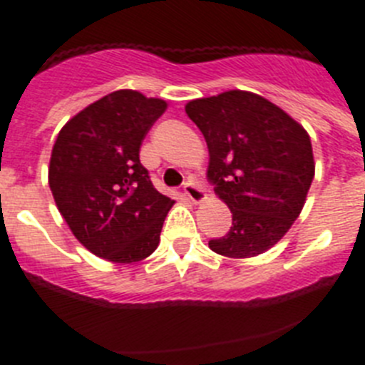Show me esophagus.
Instances as JSON below:
<instances>
[{
  "label": "esophagus",
  "mask_w": 365,
  "mask_h": 365,
  "mask_svg": "<svg viewBox=\"0 0 365 365\" xmlns=\"http://www.w3.org/2000/svg\"><path fill=\"white\" fill-rule=\"evenodd\" d=\"M182 190H185V195L192 202L205 201V197H206L205 190H202V186L199 185V182H195V180H188V182H185Z\"/></svg>",
  "instance_id": "1"
}]
</instances>
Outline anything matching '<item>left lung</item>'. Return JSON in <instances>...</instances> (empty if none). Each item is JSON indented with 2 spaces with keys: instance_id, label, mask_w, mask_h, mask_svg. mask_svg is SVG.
I'll use <instances>...</instances> for the list:
<instances>
[{
  "instance_id": "left-lung-1",
  "label": "left lung",
  "mask_w": 365,
  "mask_h": 365,
  "mask_svg": "<svg viewBox=\"0 0 365 365\" xmlns=\"http://www.w3.org/2000/svg\"><path fill=\"white\" fill-rule=\"evenodd\" d=\"M186 115L208 144L206 177L232 212L230 230L208 247L227 257L263 254L292 227L314 179L307 131L248 91L192 100Z\"/></svg>"
}]
</instances>
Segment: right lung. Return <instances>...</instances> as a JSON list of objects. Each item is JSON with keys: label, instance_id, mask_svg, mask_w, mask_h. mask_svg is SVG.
<instances>
[{"label": "right lung", "instance_id": "right-lung-1", "mask_svg": "<svg viewBox=\"0 0 365 365\" xmlns=\"http://www.w3.org/2000/svg\"><path fill=\"white\" fill-rule=\"evenodd\" d=\"M166 102L120 89L74 115L51 153L49 186L74 237L95 256L135 263L159 247L173 201L157 192L138 151Z\"/></svg>", "mask_w": 365, "mask_h": 365}]
</instances>
